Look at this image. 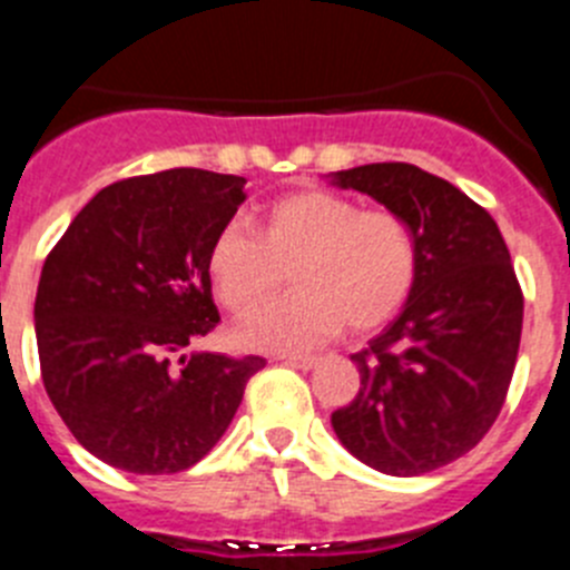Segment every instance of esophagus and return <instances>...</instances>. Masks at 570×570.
Instances as JSON below:
<instances>
[{
	"label": "esophagus",
	"instance_id": "esophagus-1",
	"mask_svg": "<svg viewBox=\"0 0 570 570\" xmlns=\"http://www.w3.org/2000/svg\"><path fill=\"white\" fill-rule=\"evenodd\" d=\"M282 362L291 367H299V371H311L316 365L314 356H282Z\"/></svg>",
	"mask_w": 570,
	"mask_h": 570
}]
</instances>
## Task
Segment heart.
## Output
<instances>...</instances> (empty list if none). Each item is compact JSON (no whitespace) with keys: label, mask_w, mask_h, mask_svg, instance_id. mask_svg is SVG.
Here are the masks:
<instances>
[{"label":"heart","mask_w":570,"mask_h":570,"mask_svg":"<svg viewBox=\"0 0 570 570\" xmlns=\"http://www.w3.org/2000/svg\"><path fill=\"white\" fill-rule=\"evenodd\" d=\"M288 273L297 294L263 312ZM208 274L230 314L263 312L239 331L245 345L299 354L342 325L365 334L394 320L420 279V239L396 210L302 190L262 210L259 234L225 225L210 242Z\"/></svg>","instance_id":"1"}]
</instances>
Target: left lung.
I'll return each instance as SVG.
<instances>
[{
  "instance_id": "obj_1",
  "label": "left lung",
  "mask_w": 570,
  "mask_h": 570,
  "mask_svg": "<svg viewBox=\"0 0 570 570\" xmlns=\"http://www.w3.org/2000/svg\"><path fill=\"white\" fill-rule=\"evenodd\" d=\"M334 179L405 216L420 279L402 314L351 356L360 394L331 425L376 471H436L480 445L505 405L525 308L511 254L482 205L416 165H360Z\"/></svg>"
}]
</instances>
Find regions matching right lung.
I'll return each mask as SVG.
<instances>
[{
	"mask_svg": "<svg viewBox=\"0 0 570 570\" xmlns=\"http://www.w3.org/2000/svg\"><path fill=\"white\" fill-rule=\"evenodd\" d=\"M242 188V176L199 168L119 179L45 259L33 305L45 391L79 445L108 465H196L265 367L254 354L176 360L219 325L208 250Z\"/></svg>",
	"mask_w": 570,
	"mask_h": 570,
	"instance_id": "1",
	"label": "right lung"
}]
</instances>
